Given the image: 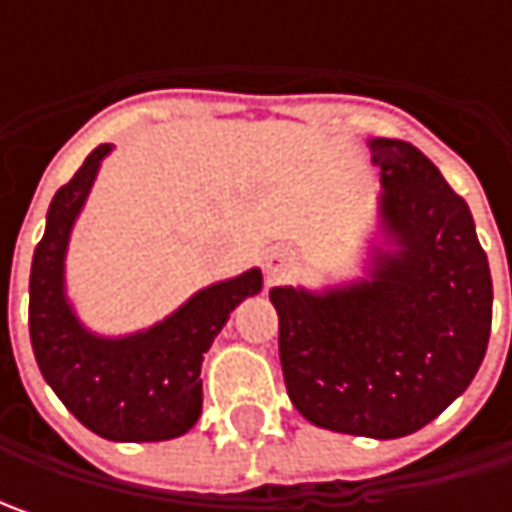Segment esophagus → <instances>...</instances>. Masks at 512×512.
Segmentation results:
<instances>
[{"label": "esophagus", "instance_id": "obj_1", "mask_svg": "<svg viewBox=\"0 0 512 512\" xmlns=\"http://www.w3.org/2000/svg\"><path fill=\"white\" fill-rule=\"evenodd\" d=\"M296 262V253L290 247H273L265 253L267 276H285L287 270Z\"/></svg>", "mask_w": 512, "mask_h": 512}]
</instances>
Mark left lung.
Segmentation results:
<instances>
[{"instance_id": "8db88e82", "label": "left lung", "mask_w": 512, "mask_h": 512, "mask_svg": "<svg viewBox=\"0 0 512 512\" xmlns=\"http://www.w3.org/2000/svg\"><path fill=\"white\" fill-rule=\"evenodd\" d=\"M382 170L367 276L322 293L273 287L287 396L307 422L399 439L473 382L490 339L493 279L470 207L402 139H370Z\"/></svg>"}]
</instances>
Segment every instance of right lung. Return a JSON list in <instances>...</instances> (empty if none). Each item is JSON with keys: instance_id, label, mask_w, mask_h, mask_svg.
<instances>
[{"instance_id": "obj_1", "label": "right lung", "mask_w": 512, "mask_h": 512, "mask_svg": "<svg viewBox=\"0 0 512 512\" xmlns=\"http://www.w3.org/2000/svg\"><path fill=\"white\" fill-rule=\"evenodd\" d=\"M99 145L56 190L30 265V344L36 364L70 413L110 442H165L202 416V362L230 313L262 290V270L193 293L168 319L130 336H99L79 322L65 293L70 230L102 159Z\"/></svg>"}]
</instances>
